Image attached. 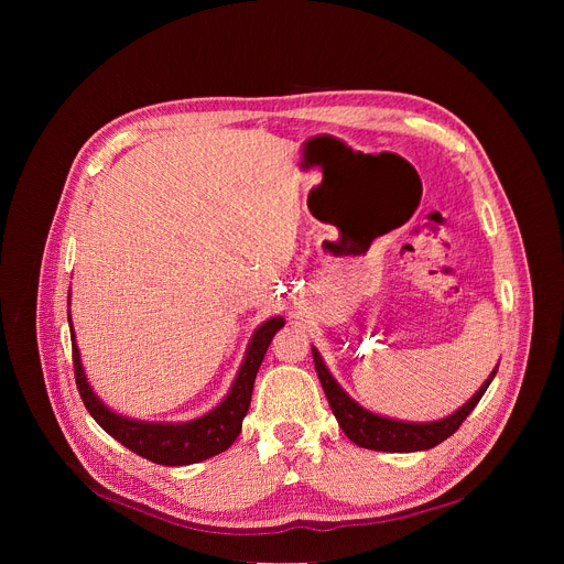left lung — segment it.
Here are the masks:
<instances>
[{"label": "left lung", "mask_w": 564, "mask_h": 564, "mask_svg": "<svg viewBox=\"0 0 564 564\" xmlns=\"http://www.w3.org/2000/svg\"><path fill=\"white\" fill-rule=\"evenodd\" d=\"M312 357H314V368L318 375L321 386H324V392L328 397V404L341 426V431L348 435L350 442H355L361 448L370 451H386V453H413V451H426L444 440H448L462 422L470 415V411L477 406V401L481 394L487 392L489 383L494 381L498 368L489 375V379L481 383V388L466 401V404L455 411L453 415L437 420V422H399V420H388L381 415H375L359 406L357 401L335 381L330 370L326 368L324 359H321L318 350L312 346Z\"/></svg>", "instance_id": "8db88e82"}]
</instances>
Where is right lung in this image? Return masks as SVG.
Here are the masks:
<instances>
[{
    "instance_id": "1",
    "label": "right lung",
    "mask_w": 564,
    "mask_h": 564,
    "mask_svg": "<svg viewBox=\"0 0 564 564\" xmlns=\"http://www.w3.org/2000/svg\"><path fill=\"white\" fill-rule=\"evenodd\" d=\"M68 326H70V341H73L70 346H73L75 383L87 411L100 424V429L107 431L113 440H118L122 446H127L140 457H147L155 464H165V466H185V464H196L207 457H214L234 444V440L240 433V426H243V417L248 415L254 379L263 364L265 350L272 337L285 326V321L283 316H272L263 326L257 328L246 350L243 366H240L227 397L207 415L192 422H183V424L138 422L107 409L85 377V368H83V361H79V350L75 346V333H73L70 321Z\"/></svg>"
}]
</instances>
